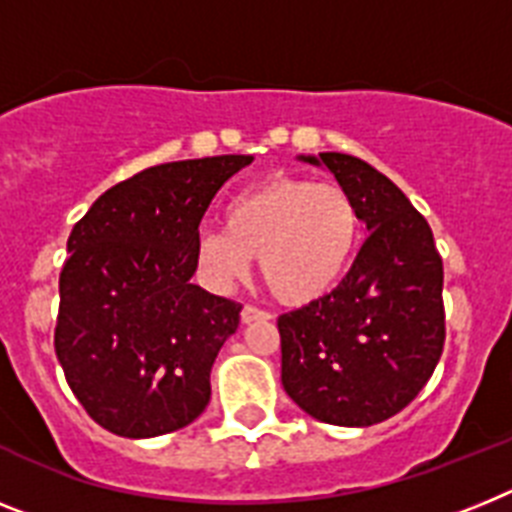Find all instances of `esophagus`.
Returning a JSON list of instances; mask_svg holds the SVG:
<instances>
[{
    "mask_svg": "<svg viewBox=\"0 0 512 512\" xmlns=\"http://www.w3.org/2000/svg\"><path fill=\"white\" fill-rule=\"evenodd\" d=\"M263 320H270V312H265V309H257L252 307V304H247V307L242 309L244 325H249V322H263Z\"/></svg>",
    "mask_w": 512,
    "mask_h": 512,
    "instance_id": "esophagus-1",
    "label": "esophagus"
}]
</instances>
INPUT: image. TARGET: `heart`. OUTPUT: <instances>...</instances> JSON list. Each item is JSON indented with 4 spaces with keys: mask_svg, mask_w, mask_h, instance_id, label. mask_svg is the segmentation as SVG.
Here are the masks:
<instances>
[{
    "mask_svg": "<svg viewBox=\"0 0 512 512\" xmlns=\"http://www.w3.org/2000/svg\"><path fill=\"white\" fill-rule=\"evenodd\" d=\"M223 229L195 236V268L210 289L229 291L257 257L273 299L307 307L343 281L359 247L362 216L341 184L273 174L236 192Z\"/></svg>",
    "mask_w": 512,
    "mask_h": 512,
    "instance_id": "obj_1",
    "label": "heart"
}]
</instances>
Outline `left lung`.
I'll list each match as a JSON object with an SVG mask.
<instances>
[{
	"label": "left lung",
	"instance_id": "left-lung-1",
	"mask_svg": "<svg viewBox=\"0 0 512 512\" xmlns=\"http://www.w3.org/2000/svg\"><path fill=\"white\" fill-rule=\"evenodd\" d=\"M299 158L336 176L369 236L336 289L278 317L283 390L317 422L372 427L406 409L440 362L442 257L427 218L367 161Z\"/></svg>",
	"mask_w": 512,
	"mask_h": 512
}]
</instances>
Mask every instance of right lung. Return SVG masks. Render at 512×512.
Returning a JSON list of instances; mask_svg holds the SVG:
<instances>
[{
	"mask_svg": "<svg viewBox=\"0 0 512 512\" xmlns=\"http://www.w3.org/2000/svg\"><path fill=\"white\" fill-rule=\"evenodd\" d=\"M252 156L150 166L114 184L75 223L59 276L54 349L67 385L119 437L187 427L210 401V367L242 304L195 276L210 200Z\"/></svg>",
	"mask_w": 512,
	"mask_h": 512,
	"instance_id": "1",
	"label": "right lung"
}]
</instances>
